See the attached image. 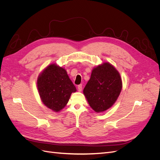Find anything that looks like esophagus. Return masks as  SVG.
I'll return each mask as SVG.
<instances>
[{
  "label": "esophagus",
  "mask_w": 160,
  "mask_h": 160,
  "mask_svg": "<svg viewBox=\"0 0 160 160\" xmlns=\"http://www.w3.org/2000/svg\"><path fill=\"white\" fill-rule=\"evenodd\" d=\"M78 90L79 92H81L82 90V85L80 84L78 86Z\"/></svg>",
  "instance_id": "34e87169"
}]
</instances>
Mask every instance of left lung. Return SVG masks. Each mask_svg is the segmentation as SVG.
I'll return each instance as SVG.
<instances>
[{"label":"left lung","mask_w":160,"mask_h":160,"mask_svg":"<svg viewBox=\"0 0 160 160\" xmlns=\"http://www.w3.org/2000/svg\"><path fill=\"white\" fill-rule=\"evenodd\" d=\"M122 87L119 72L109 62H103L93 68L83 93L92 109L102 113L115 103Z\"/></svg>","instance_id":"1"}]
</instances>
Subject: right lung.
<instances>
[{
    "mask_svg": "<svg viewBox=\"0 0 160 160\" xmlns=\"http://www.w3.org/2000/svg\"><path fill=\"white\" fill-rule=\"evenodd\" d=\"M37 86L41 101L54 112L62 110L72 93L76 92L66 70L55 63L48 65L39 74Z\"/></svg>",
    "mask_w": 160,
    "mask_h": 160,
    "instance_id": "obj_1",
    "label": "right lung"
}]
</instances>
